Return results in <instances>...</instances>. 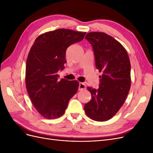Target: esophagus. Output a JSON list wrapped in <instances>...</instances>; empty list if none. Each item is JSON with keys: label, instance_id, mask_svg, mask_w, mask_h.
Masks as SVG:
<instances>
[{"label": "esophagus", "instance_id": "34e87169", "mask_svg": "<svg viewBox=\"0 0 153 153\" xmlns=\"http://www.w3.org/2000/svg\"><path fill=\"white\" fill-rule=\"evenodd\" d=\"M86 89V85L84 84V83H82V82H80L79 83V87H78V90L79 91H82V90H84Z\"/></svg>", "mask_w": 153, "mask_h": 153}]
</instances>
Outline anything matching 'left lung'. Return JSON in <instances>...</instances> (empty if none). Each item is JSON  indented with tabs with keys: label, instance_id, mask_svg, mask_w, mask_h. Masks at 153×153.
<instances>
[{
	"label": "left lung",
	"instance_id": "1",
	"mask_svg": "<svg viewBox=\"0 0 153 153\" xmlns=\"http://www.w3.org/2000/svg\"><path fill=\"white\" fill-rule=\"evenodd\" d=\"M85 38L92 45L96 68L102 75L98 89L87 87L92 99L84 110L94 121H106L121 108L130 89V61L123 46L107 34L91 32Z\"/></svg>",
	"mask_w": 153,
	"mask_h": 153
}]
</instances>
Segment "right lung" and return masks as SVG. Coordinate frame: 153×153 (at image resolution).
Wrapping results in <instances>:
<instances>
[{"label": "right lung", "instance_id": "1", "mask_svg": "<svg viewBox=\"0 0 153 153\" xmlns=\"http://www.w3.org/2000/svg\"><path fill=\"white\" fill-rule=\"evenodd\" d=\"M86 32L59 29L41 34L34 41L27 57L25 84L30 99L41 116L60 117L79 87L76 80L62 78L57 72L66 63V52L71 45L84 39Z\"/></svg>", "mask_w": 153, "mask_h": 153}]
</instances>
